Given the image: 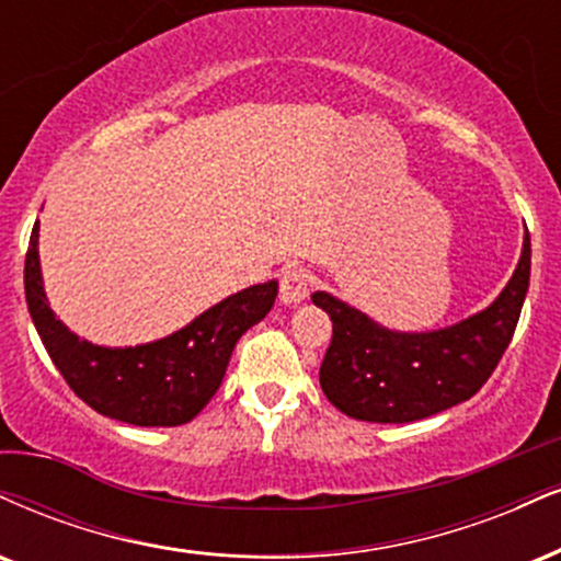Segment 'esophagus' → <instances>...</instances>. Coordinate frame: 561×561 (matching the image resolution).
Listing matches in <instances>:
<instances>
[{
    "label": "esophagus",
    "instance_id": "obj_1",
    "mask_svg": "<svg viewBox=\"0 0 561 561\" xmlns=\"http://www.w3.org/2000/svg\"><path fill=\"white\" fill-rule=\"evenodd\" d=\"M308 289H310V274L306 268L300 266L287 268V272L282 274L279 300L285 302V306H298V302L308 298Z\"/></svg>",
    "mask_w": 561,
    "mask_h": 561
}]
</instances>
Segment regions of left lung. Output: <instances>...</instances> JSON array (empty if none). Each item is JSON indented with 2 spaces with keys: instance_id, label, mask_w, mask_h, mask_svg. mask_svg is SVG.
<instances>
[{
  "instance_id": "1",
  "label": "left lung",
  "mask_w": 561,
  "mask_h": 561,
  "mask_svg": "<svg viewBox=\"0 0 561 561\" xmlns=\"http://www.w3.org/2000/svg\"><path fill=\"white\" fill-rule=\"evenodd\" d=\"M530 285V234L507 287L468 319L431 332H397L319 293L313 306L332 319V345L321 363V389L336 410L368 423H413L455 408L494 374L515 334Z\"/></svg>"
}]
</instances>
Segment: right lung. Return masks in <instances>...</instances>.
Listing matches in <instances>:
<instances>
[{"instance_id": "1", "label": "right lung", "mask_w": 561, "mask_h": 561, "mask_svg": "<svg viewBox=\"0 0 561 561\" xmlns=\"http://www.w3.org/2000/svg\"><path fill=\"white\" fill-rule=\"evenodd\" d=\"M279 282L229 295L178 332L135 347L80 340L57 319L44 293L38 221L25 253V302L46 353L70 389L96 413L130 426H182L216 394L238 340L268 313Z\"/></svg>"}]
</instances>
